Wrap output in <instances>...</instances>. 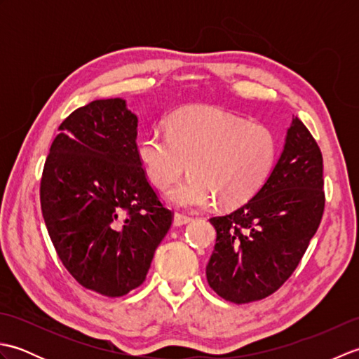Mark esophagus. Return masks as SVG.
<instances>
[{
  "label": "esophagus",
  "instance_id": "34e87169",
  "mask_svg": "<svg viewBox=\"0 0 359 359\" xmlns=\"http://www.w3.org/2000/svg\"><path fill=\"white\" fill-rule=\"evenodd\" d=\"M193 220V217H189L187 215H182V212H175L174 215V225L175 226H182L185 224H189Z\"/></svg>",
  "mask_w": 359,
  "mask_h": 359
}]
</instances>
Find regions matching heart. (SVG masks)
Returning <instances> with one entry per match:
<instances>
[{"label": "heart", "instance_id": "b5f03b06", "mask_svg": "<svg viewBox=\"0 0 359 359\" xmlns=\"http://www.w3.org/2000/svg\"><path fill=\"white\" fill-rule=\"evenodd\" d=\"M278 137L269 126L208 106L175 111L168 129L144 134L137 154L151 184L165 189L187 170L191 174L168 191L184 208H224L247 203L264 187L278 158Z\"/></svg>", "mask_w": 359, "mask_h": 359}]
</instances>
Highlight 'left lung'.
<instances>
[{"mask_svg":"<svg viewBox=\"0 0 359 359\" xmlns=\"http://www.w3.org/2000/svg\"><path fill=\"white\" fill-rule=\"evenodd\" d=\"M323 187L321 149L294 117L276 166L253 199L210 219L217 233L207 265L210 287L234 304L264 299L280 288L321 224Z\"/></svg>","mask_w":359,"mask_h":359,"instance_id":"obj_1","label":"left lung"}]
</instances>
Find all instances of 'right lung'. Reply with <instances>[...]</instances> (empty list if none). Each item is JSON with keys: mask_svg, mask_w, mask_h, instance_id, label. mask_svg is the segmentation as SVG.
<instances>
[{"mask_svg": "<svg viewBox=\"0 0 359 359\" xmlns=\"http://www.w3.org/2000/svg\"><path fill=\"white\" fill-rule=\"evenodd\" d=\"M137 121L121 98L75 109L58 128L40 184L60 261L79 284L108 297L143 284L174 216L140 163Z\"/></svg>", "mask_w": 359, "mask_h": 359, "instance_id": "1", "label": "right lung"}]
</instances>
